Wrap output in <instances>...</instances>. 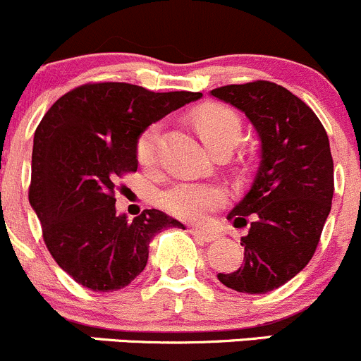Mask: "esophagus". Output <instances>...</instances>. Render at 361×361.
Returning a JSON list of instances; mask_svg holds the SVG:
<instances>
[{
	"instance_id": "obj_1",
	"label": "esophagus",
	"mask_w": 361,
	"mask_h": 361,
	"mask_svg": "<svg viewBox=\"0 0 361 361\" xmlns=\"http://www.w3.org/2000/svg\"><path fill=\"white\" fill-rule=\"evenodd\" d=\"M190 232L195 235V238H199L204 243H213V241H216V239H218V235L214 234V232H211V231H202V228H190Z\"/></svg>"
}]
</instances>
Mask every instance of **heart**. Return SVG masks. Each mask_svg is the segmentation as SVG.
Returning a JSON list of instances; mask_svg holds the SVG:
<instances>
[{
	"mask_svg": "<svg viewBox=\"0 0 361 361\" xmlns=\"http://www.w3.org/2000/svg\"><path fill=\"white\" fill-rule=\"evenodd\" d=\"M202 140L213 150L225 143H238L241 136V120L225 106L202 108L195 116ZM160 140V123H152L141 133L136 143L137 162L143 166L154 164ZM227 190L216 183L202 181H178L160 194V204L167 213L187 221H202L213 211L227 202Z\"/></svg>",
	"mask_w": 361,
	"mask_h": 361,
	"instance_id": "1",
	"label": "heart"
}]
</instances>
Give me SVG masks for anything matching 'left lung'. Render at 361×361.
<instances>
[{
  "label": "left lung",
  "instance_id": "obj_1",
  "mask_svg": "<svg viewBox=\"0 0 361 361\" xmlns=\"http://www.w3.org/2000/svg\"><path fill=\"white\" fill-rule=\"evenodd\" d=\"M211 96L245 111L262 141L253 185L228 213L245 262L218 279L241 293H267L297 276L314 255L334 197V160L323 123L295 94L267 80L225 85Z\"/></svg>",
  "mask_w": 361,
  "mask_h": 361
}]
</instances>
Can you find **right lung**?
Returning <instances> with one entry per match:
<instances>
[{
  "instance_id": "add662e5",
  "label": "right lung",
  "mask_w": 361,
  "mask_h": 361,
  "mask_svg": "<svg viewBox=\"0 0 361 361\" xmlns=\"http://www.w3.org/2000/svg\"><path fill=\"white\" fill-rule=\"evenodd\" d=\"M201 97L123 82L85 83L45 113L35 133L29 202L50 255L78 285L123 288L147 267L152 238L183 227L159 209L127 221L116 213L115 192L118 178L136 173L141 133Z\"/></svg>"
}]
</instances>
